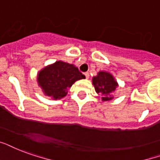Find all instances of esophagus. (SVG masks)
Instances as JSON below:
<instances>
[{"label": "esophagus", "mask_w": 160, "mask_h": 160, "mask_svg": "<svg viewBox=\"0 0 160 160\" xmlns=\"http://www.w3.org/2000/svg\"><path fill=\"white\" fill-rule=\"evenodd\" d=\"M84 75H85V78H86L87 79H88V78H89V74H88V72H85Z\"/></svg>", "instance_id": "34e87169"}]
</instances>
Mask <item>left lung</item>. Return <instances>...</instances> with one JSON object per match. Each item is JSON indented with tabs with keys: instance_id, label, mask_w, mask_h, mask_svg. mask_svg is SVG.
<instances>
[{
	"instance_id": "obj_1",
	"label": "left lung",
	"mask_w": 160,
	"mask_h": 160,
	"mask_svg": "<svg viewBox=\"0 0 160 160\" xmlns=\"http://www.w3.org/2000/svg\"><path fill=\"white\" fill-rule=\"evenodd\" d=\"M92 82L96 93L101 95L102 101H110L114 98L113 93L118 87V82L111 73L100 71L97 76L93 77Z\"/></svg>"
}]
</instances>
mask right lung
<instances>
[{
  "mask_svg": "<svg viewBox=\"0 0 160 160\" xmlns=\"http://www.w3.org/2000/svg\"><path fill=\"white\" fill-rule=\"evenodd\" d=\"M84 78L85 76L74 65L58 61L39 71L37 82L44 95L60 99L67 95L68 88L76 81Z\"/></svg>",
  "mask_w": 160,
  "mask_h": 160,
  "instance_id": "right-lung-1",
  "label": "right lung"
}]
</instances>
